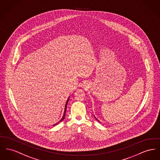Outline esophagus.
<instances>
[{
    "label": "esophagus",
    "instance_id": "obj_1",
    "mask_svg": "<svg viewBox=\"0 0 160 160\" xmlns=\"http://www.w3.org/2000/svg\"><path fill=\"white\" fill-rule=\"evenodd\" d=\"M84 85H85V83H84Z\"/></svg>",
    "mask_w": 160,
    "mask_h": 160
}]
</instances>
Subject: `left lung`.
I'll return each mask as SVG.
<instances>
[{
    "label": "left lung",
    "mask_w": 160,
    "mask_h": 160,
    "mask_svg": "<svg viewBox=\"0 0 160 160\" xmlns=\"http://www.w3.org/2000/svg\"><path fill=\"white\" fill-rule=\"evenodd\" d=\"M96 120H97V121H98V122H99V121H98V120H97V118H96Z\"/></svg>",
    "instance_id": "obj_1"
}]
</instances>
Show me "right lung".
<instances>
[{"mask_svg":"<svg viewBox=\"0 0 160 160\" xmlns=\"http://www.w3.org/2000/svg\"><path fill=\"white\" fill-rule=\"evenodd\" d=\"M69 98V97L68 98V100H67V101H66V104H65V110H64V112H63V115L62 117L60 118V120H59L58 122H56V124H54L53 126H55L56 124H57L58 122H62V121H63V120H64V118H65V113H66V108H67V104H68V102Z\"/></svg>","mask_w":160,"mask_h":160,"instance_id":"add662e5","label":"right lung"}]
</instances>
